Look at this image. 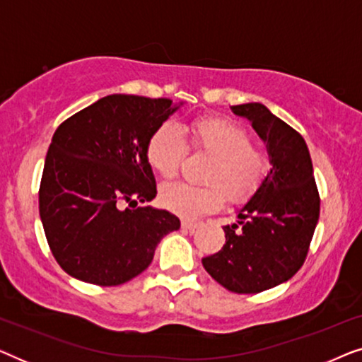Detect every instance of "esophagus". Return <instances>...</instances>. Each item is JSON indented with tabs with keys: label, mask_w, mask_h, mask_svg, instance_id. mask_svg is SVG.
<instances>
[{
	"label": "esophagus",
	"mask_w": 362,
	"mask_h": 362,
	"mask_svg": "<svg viewBox=\"0 0 362 362\" xmlns=\"http://www.w3.org/2000/svg\"><path fill=\"white\" fill-rule=\"evenodd\" d=\"M197 226H199V224H197V222H194V221H182L181 222V227H182V229H186V230H194V229H197Z\"/></svg>",
	"instance_id": "34e87169"
}]
</instances>
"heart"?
Masks as SVG:
<instances>
[{
	"mask_svg": "<svg viewBox=\"0 0 362 362\" xmlns=\"http://www.w3.org/2000/svg\"><path fill=\"white\" fill-rule=\"evenodd\" d=\"M189 146L211 156L202 180L207 185L171 182L161 187V206L185 219H197L221 209L224 196L242 202L254 194L269 175L264 151L252 145V135L230 118H197L187 128ZM187 153L186 140L175 123H163L151 132L145 155L151 170L165 180L176 176Z\"/></svg>",
	"mask_w": 362,
	"mask_h": 362,
	"instance_id": "obj_1",
	"label": "heart"
}]
</instances>
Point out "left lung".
Masks as SVG:
<instances>
[{
	"label": "left lung",
	"instance_id": "8db88e82",
	"mask_svg": "<svg viewBox=\"0 0 362 362\" xmlns=\"http://www.w3.org/2000/svg\"><path fill=\"white\" fill-rule=\"evenodd\" d=\"M267 145L270 171L224 226L226 244L204 257L207 274L234 293H260L301 269L320 219V194L303 136L262 103L234 105Z\"/></svg>",
	"mask_w": 362,
	"mask_h": 362
}]
</instances>
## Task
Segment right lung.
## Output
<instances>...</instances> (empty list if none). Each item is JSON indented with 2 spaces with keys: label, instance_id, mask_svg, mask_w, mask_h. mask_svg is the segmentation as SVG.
Returning <instances> with one entry per match:
<instances>
[{
  "label": "right lung",
  "instance_id": "1",
  "mask_svg": "<svg viewBox=\"0 0 362 362\" xmlns=\"http://www.w3.org/2000/svg\"><path fill=\"white\" fill-rule=\"evenodd\" d=\"M113 93L62 122L39 187L47 244L74 279L115 286L148 269L156 245L180 229L171 212L140 206L156 196L145 148L180 105Z\"/></svg>",
  "mask_w": 362,
  "mask_h": 362
}]
</instances>
